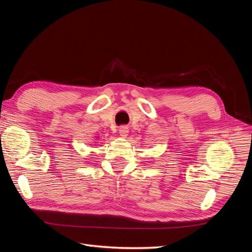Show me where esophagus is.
<instances>
[{
    "instance_id": "obj_1",
    "label": "esophagus",
    "mask_w": 252,
    "mask_h": 252,
    "mask_svg": "<svg viewBox=\"0 0 252 252\" xmlns=\"http://www.w3.org/2000/svg\"><path fill=\"white\" fill-rule=\"evenodd\" d=\"M128 132H129V129L127 126H121L120 129H119V133L120 135L122 136V138H126V136L128 135Z\"/></svg>"
}]
</instances>
